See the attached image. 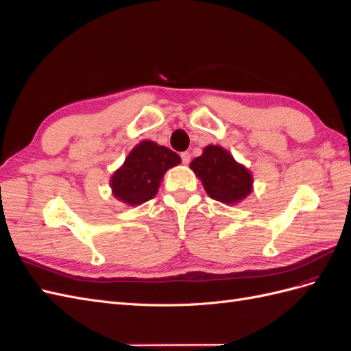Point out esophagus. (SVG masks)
Masks as SVG:
<instances>
[{
  "label": "esophagus",
  "instance_id": "1",
  "mask_svg": "<svg viewBox=\"0 0 351 351\" xmlns=\"http://www.w3.org/2000/svg\"><path fill=\"white\" fill-rule=\"evenodd\" d=\"M181 158H182L184 165H188L189 162H191V154H189L188 152H184V153H181Z\"/></svg>",
  "mask_w": 351,
  "mask_h": 351
}]
</instances>
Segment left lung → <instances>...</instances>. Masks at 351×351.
Returning a JSON list of instances; mask_svg holds the SVG:
<instances>
[{
	"label": "left lung",
	"instance_id": "1",
	"mask_svg": "<svg viewBox=\"0 0 351 351\" xmlns=\"http://www.w3.org/2000/svg\"><path fill=\"white\" fill-rule=\"evenodd\" d=\"M191 169L202 179L206 193L220 203L235 204L252 193V173L219 145L206 147L191 162Z\"/></svg>",
	"mask_w": 351,
	"mask_h": 351
}]
</instances>
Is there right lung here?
Listing matches in <instances>:
<instances>
[{
  "mask_svg": "<svg viewBox=\"0 0 351 351\" xmlns=\"http://www.w3.org/2000/svg\"><path fill=\"white\" fill-rule=\"evenodd\" d=\"M181 163L172 149L157 145L153 141L138 144L112 178V189L116 198L131 206L152 199L169 167Z\"/></svg>",
  "mask_w": 351,
  "mask_h": 351,
  "instance_id": "right-lung-1",
  "label": "right lung"
}]
</instances>
